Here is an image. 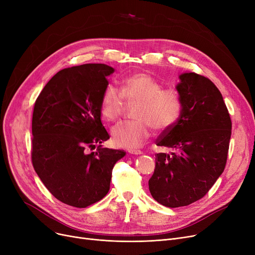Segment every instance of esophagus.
Masks as SVG:
<instances>
[{"instance_id": "obj_1", "label": "esophagus", "mask_w": 255, "mask_h": 255, "mask_svg": "<svg viewBox=\"0 0 255 255\" xmlns=\"http://www.w3.org/2000/svg\"><path fill=\"white\" fill-rule=\"evenodd\" d=\"M129 153L132 154V155H140V154H142V152L139 151V150H130Z\"/></svg>"}]
</instances>
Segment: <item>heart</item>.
<instances>
[{"mask_svg":"<svg viewBox=\"0 0 255 255\" xmlns=\"http://www.w3.org/2000/svg\"><path fill=\"white\" fill-rule=\"evenodd\" d=\"M124 99L138 101L135 121L121 122L112 130L113 142L120 148L135 149L151 135L152 126L157 132H166L177 124L182 113L178 93L163 90L162 85L145 73L125 77L121 91L113 84L106 85L101 94L100 113L106 121L117 120L123 111Z\"/></svg>","mask_w":255,"mask_h":255,"instance_id":"obj_1","label":"heart"}]
</instances>
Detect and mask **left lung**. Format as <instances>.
<instances>
[{"label":"left lung","instance_id":"obj_1","mask_svg":"<svg viewBox=\"0 0 255 255\" xmlns=\"http://www.w3.org/2000/svg\"><path fill=\"white\" fill-rule=\"evenodd\" d=\"M179 79L181 117L156 142L173 152L156 155L149 180L153 198L168 208L188 206L207 194L224 170L232 135L231 117L217 87L194 72Z\"/></svg>","mask_w":255,"mask_h":255}]
</instances>
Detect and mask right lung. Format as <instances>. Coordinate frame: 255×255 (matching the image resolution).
I'll return each instance as SVG.
<instances>
[{
  "instance_id": "right-lung-1",
  "label": "right lung",
  "mask_w": 255,
  "mask_h": 255,
  "mask_svg": "<svg viewBox=\"0 0 255 255\" xmlns=\"http://www.w3.org/2000/svg\"><path fill=\"white\" fill-rule=\"evenodd\" d=\"M105 64H85L53 75L38 96L32 120V162L48 191L60 202L87 208L110 190L112 171L126 152L103 148L110 138L101 123ZM96 143V152L84 149Z\"/></svg>"
}]
</instances>
